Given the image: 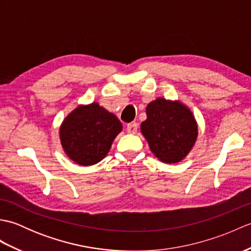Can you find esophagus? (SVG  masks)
Returning a JSON list of instances; mask_svg holds the SVG:
<instances>
[{"label":"esophagus","mask_w":251,"mask_h":251,"mask_svg":"<svg viewBox=\"0 0 251 251\" xmlns=\"http://www.w3.org/2000/svg\"><path fill=\"white\" fill-rule=\"evenodd\" d=\"M127 132H128V134H132V135H135L136 132H137V129H138V126H137V124H135V123H132V124H128L127 125Z\"/></svg>","instance_id":"obj_1"}]
</instances>
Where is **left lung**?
I'll list each match as a JSON object with an SVG mask.
<instances>
[{
	"label": "left lung",
	"mask_w": 251,
	"mask_h": 251,
	"mask_svg": "<svg viewBox=\"0 0 251 251\" xmlns=\"http://www.w3.org/2000/svg\"><path fill=\"white\" fill-rule=\"evenodd\" d=\"M147 120L141 123V134L151 152L159 161L176 164L193 149L199 126L190 108L179 100L158 97L147 105Z\"/></svg>",
	"instance_id": "1"
}]
</instances>
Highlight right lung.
<instances>
[{"label": "right lung", "mask_w": 251, "mask_h": 251, "mask_svg": "<svg viewBox=\"0 0 251 251\" xmlns=\"http://www.w3.org/2000/svg\"><path fill=\"white\" fill-rule=\"evenodd\" d=\"M122 129L116 115L98 102L79 104L62 121L59 139L71 161L81 166H92L106 156Z\"/></svg>", "instance_id": "1"}]
</instances>
